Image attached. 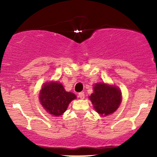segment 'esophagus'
<instances>
[{"mask_svg":"<svg viewBox=\"0 0 157 157\" xmlns=\"http://www.w3.org/2000/svg\"><path fill=\"white\" fill-rule=\"evenodd\" d=\"M78 97H80V99H82V100H83V99L85 98V94H84V92H80L78 94Z\"/></svg>","mask_w":157,"mask_h":157,"instance_id":"1","label":"esophagus"}]
</instances>
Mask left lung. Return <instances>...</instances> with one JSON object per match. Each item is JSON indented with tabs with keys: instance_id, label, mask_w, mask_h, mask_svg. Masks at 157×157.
Wrapping results in <instances>:
<instances>
[{
	"instance_id": "8db88e82",
	"label": "left lung",
	"mask_w": 157,
	"mask_h": 157,
	"mask_svg": "<svg viewBox=\"0 0 157 157\" xmlns=\"http://www.w3.org/2000/svg\"><path fill=\"white\" fill-rule=\"evenodd\" d=\"M121 95V91L117 86L99 82L94 86V93L89 99L97 113L107 116L118 109L122 101Z\"/></svg>"
}]
</instances>
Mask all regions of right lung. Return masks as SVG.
<instances>
[{
    "mask_svg": "<svg viewBox=\"0 0 157 157\" xmlns=\"http://www.w3.org/2000/svg\"><path fill=\"white\" fill-rule=\"evenodd\" d=\"M76 98L75 94L66 91L62 84L54 81L45 83L39 95L40 102L44 109L55 117L62 115L70 102Z\"/></svg>",
    "mask_w": 157,
    "mask_h": 157,
    "instance_id": "1",
    "label": "right lung"
}]
</instances>
